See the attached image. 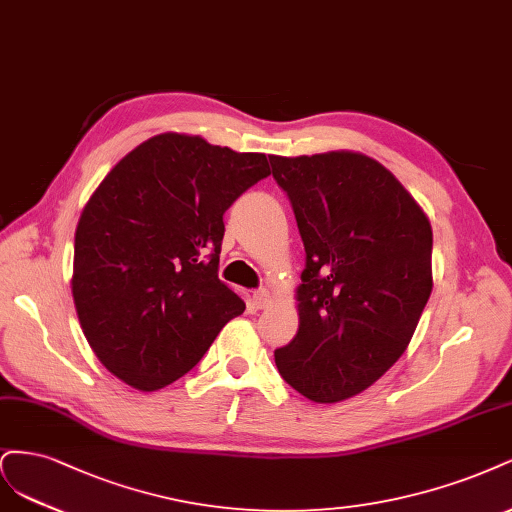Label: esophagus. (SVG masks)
Segmentation results:
<instances>
[{
	"instance_id": "esophagus-1",
	"label": "esophagus",
	"mask_w": 512,
	"mask_h": 512,
	"mask_svg": "<svg viewBox=\"0 0 512 512\" xmlns=\"http://www.w3.org/2000/svg\"><path fill=\"white\" fill-rule=\"evenodd\" d=\"M253 302H255L257 308H266V306L272 302V295H270V291H266V289H257V291L253 293Z\"/></svg>"
}]
</instances>
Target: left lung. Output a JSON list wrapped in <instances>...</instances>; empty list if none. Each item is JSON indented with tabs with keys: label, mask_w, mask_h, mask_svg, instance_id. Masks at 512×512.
<instances>
[{
	"label": "left lung",
	"mask_w": 512,
	"mask_h": 512,
	"mask_svg": "<svg viewBox=\"0 0 512 512\" xmlns=\"http://www.w3.org/2000/svg\"><path fill=\"white\" fill-rule=\"evenodd\" d=\"M306 251L300 329L274 351L304 398L332 404L378 381L432 293V225L381 163L349 151L270 157Z\"/></svg>",
	"instance_id": "1"
}]
</instances>
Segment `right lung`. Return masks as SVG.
<instances>
[{
	"label": "right lung",
	"mask_w": 512,
	"mask_h": 512,
	"mask_svg": "<svg viewBox=\"0 0 512 512\" xmlns=\"http://www.w3.org/2000/svg\"><path fill=\"white\" fill-rule=\"evenodd\" d=\"M266 176L263 153L159 134L95 189L76 227L72 295L93 353L123 383H174L242 315L219 280L223 214Z\"/></svg>",
	"instance_id": "add662e5"
}]
</instances>
